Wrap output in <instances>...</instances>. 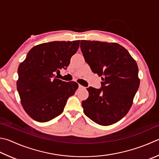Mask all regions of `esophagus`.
<instances>
[{"label":"esophagus","instance_id":"obj_1","mask_svg":"<svg viewBox=\"0 0 159 159\" xmlns=\"http://www.w3.org/2000/svg\"><path fill=\"white\" fill-rule=\"evenodd\" d=\"M84 87H83V86H82L81 85H80V84H79V88H83Z\"/></svg>","mask_w":159,"mask_h":159}]
</instances>
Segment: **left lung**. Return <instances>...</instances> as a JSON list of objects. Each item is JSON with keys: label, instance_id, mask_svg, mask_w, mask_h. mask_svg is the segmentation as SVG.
Here are the masks:
<instances>
[{"label": "left lung", "instance_id": "8db88e82", "mask_svg": "<svg viewBox=\"0 0 159 159\" xmlns=\"http://www.w3.org/2000/svg\"><path fill=\"white\" fill-rule=\"evenodd\" d=\"M80 47L93 73L102 76L99 89L87 88L83 112L98 125L116 123L129 112L139 88L136 62L117 43L81 40Z\"/></svg>", "mask_w": 159, "mask_h": 159}]
</instances>
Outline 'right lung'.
Wrapping results in <instances>:
<instances>
[{"label":"right lung","mask_w":159,"mask_h":159,"mask_svg":"<svg viewBox=\"0 0 159 159\" xmlns=\"http://www.w3.org/2000/svg\"><path fill=\"white\" fill-rule=\"evenodd\" d=\"M79 40L43 43L31 48L18 68L16 82L23 108L33 120L46 122L63 112L78 83L65 82L54 73L66 70L79 47Z\"/></svg>","instance_id":"right-lung-1"}]
</instances>
